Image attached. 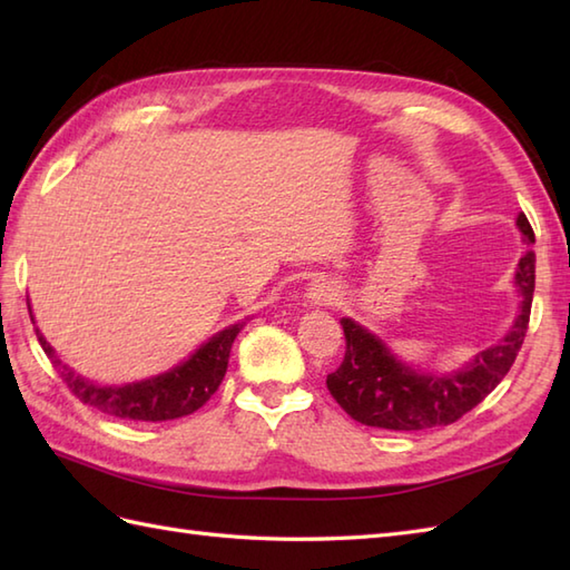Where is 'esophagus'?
I'll list each match as a JSON object with an SVG mask.
<instances>
[{"label": "esophagus", "mask_w": 570, "mask_h": 570, "mask_svg": "<svg viewBox=\"0 0 570 570\" xmlns=\"http://www.w3.org/2000/svg\"><path fill=\"white\" fill-rule=\"evenodd\" d=\"M337 296H341V292H337V286H333L331 282H323V278H318V282H313L308 286V294H306V298L311 301V304H316V306L335 304Z\"/></svg>", "instance_id": "esophagus-1"}]
</instances>
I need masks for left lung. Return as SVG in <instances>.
Returning a JSON list of instances; mask_svg holds the SVG:
<instances>
[{"mask_svg": "<svg viewBox=\"0 0 570 570\" xmlns=\"http://www.w3.org/2000/svg\"><path fill=\"white\" fill-rule=\"evenodd\" d=\"M524 242H534L527 215L517 217ZM534 252L517 264L514 284L522 296L519 316L504 341L475 355L468 367L451 374H423L396 360L377 335L353 318H343L345 357L328 374V392L355 421L374 429L423 431L455 423L475 409L514 365L529 328L531 298H534Z\"/></svg>", "mask_w": 570, "mask_h": 570, "instance_id": "obj_1", "label": "left lung"}]
</instances>
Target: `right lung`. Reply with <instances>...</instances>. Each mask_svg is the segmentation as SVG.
<instances>
[{"label":"right lung","instance_id":"1","mask_svg":"<svg viewBox=\"0 0 570 570\" xmlns=\"http://www.w3.org/2000/svg\"><path fill=\"white\" fill-rule=\"evenodd\" d=\"M242 323L229 325V328L213 335L208 343L200 345L178 367L156 374L151 380L122 386H100L82 380L80 374L72 372L53 355V347L46 343V337L39 331H36V337H39L43 353L53 360V365L68 384V390L82 404L117 419L168 421L193 414V411H198L217 392V386H220L227 372L229 347H233Z\"/></svg>","mask_w":570,"mask_h":570}]
</instances>
